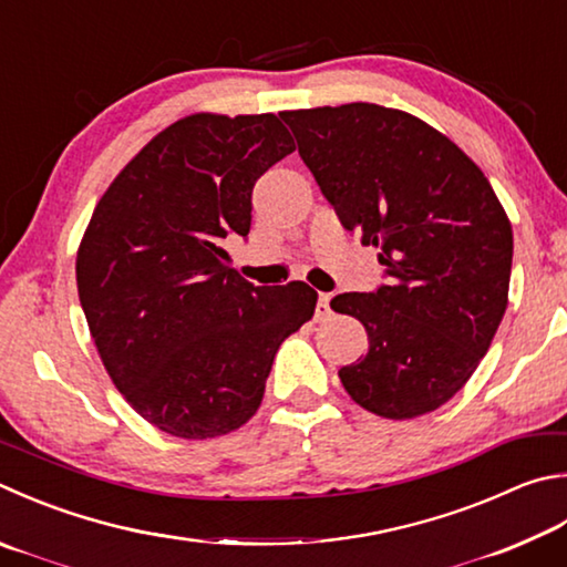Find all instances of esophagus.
<instances>
[{
    "mask_svg": "<svg viewBox=\"0 0 567 567\" xmlns=\"http://www.w3.org/2000/svg\"><path fill=\"white\" fill-rule=\"evenodd\" d=\"M329 300H332V295L327 292H319L317 297V310H315V319L317 322H324V319L332 315V310H329Z\"/></svg>",
    "mask_w": 567,
    "mask_h": 567,
    "instance_id": "esophagus-1",
    "label": "esophagus"
}]
</instances>
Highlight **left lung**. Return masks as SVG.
<instances>
[{
	"label": "left lung",
	"mask_w": 567,
	"mask_h": 567,
	"mask_svg": "<svg viewBox=\"0 0 567 567\" xmlns=\"http://www.w3.org/2000/svg\"><path fill=\"white\" fill-rule=\"evenodd\" d=\"M297 151L347 230L379 248L389 282L344 292L369 352L339 369L347 394L414 419L476 372L508 307L513 230L483 171L406 111L344 104L282 111Z\"/></svg>",
	"instance_id": "1"
}]
</instances>
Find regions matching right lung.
<instances>
[{"instance_id":"right-lung-1","label":"right lung","mask_w":567,"mask_h":567,"mask_svg":"<svg viewBox=\"0 0 567 567\" xmlns=\"http://www.w3.org/2000/svg\"><path fill=\"white\" fill-rule=\"evenodd\" d=\"M292 151L275 113H193L126 163L81 238L79 300L101 362L171 436L250 421L277 349L315 315L310 285L255 287L223 250L250 233L255 181Z\"/></svg>"}]
</instances>
